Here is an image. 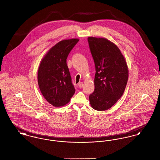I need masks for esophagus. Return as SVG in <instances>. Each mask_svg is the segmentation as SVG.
<instances>
[{
	"instance_id": "esophagus-1",
	"label": "esophagus",
	"mask_w": 160,
	"mask_h": 160,
	"mask_svg": "<svg viewBox=\"0 0 160 160\" xmlns=\"http://www.w3.org/2000/svg\"><path fill=\"white\" fill-rule=\"evenodd\" d=\"M83 86V82H80V83H78V87H79L80 88H82Z\"/></svg>"
}]
</instances>
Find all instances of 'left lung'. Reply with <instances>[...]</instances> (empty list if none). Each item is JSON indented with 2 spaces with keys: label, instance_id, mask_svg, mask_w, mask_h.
Returning a JSON list of instances; mask_svg holds the SVG:
<instances>
[{
  "label": "left lung",
  "instance_id": "8db88e82",
  "mask_svg": "<svg viewBox=\"0 0 160 160\" xmlns=\"http://www.w3.org/2000/svg\"><path fill=\"white\" fill-rule=\"evenodd\" d=\"M88 40L96 69L90 104L96 110L104 111L121 98L128 79V68L125 57L113 42L92 37Z\"/></svg>",
  "mask_w": 160,
  "mask_h": 160
}]
</instances>
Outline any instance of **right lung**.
<instances>
[{
  "label": "right lung",
  "mask_w": 160,
  "mask_h": 160,
  "mask_svg": "<svg viewBox=\"0 0 160 160\" xmlns=\"http://www.w3.org/2000/svg\"><path fill=\"white\" fill-rule=\"evenodd\" d=\"M78 41V38L62 40L47 52L40 62L38 86L44 98L54 107L65 106L76 91L67 59Z\"/></svg>",
  "instance_id": "right-lung-1"
}]
</instances>
